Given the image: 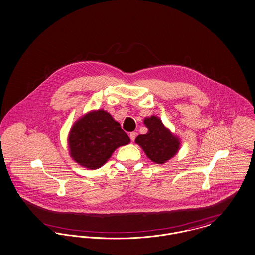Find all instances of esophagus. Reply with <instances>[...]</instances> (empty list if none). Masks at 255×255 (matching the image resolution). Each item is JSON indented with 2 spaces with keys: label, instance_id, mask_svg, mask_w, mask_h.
<instances>
[{
  "label": "esophagus",
  "instance_id": "obj_1",
  "mask_svg": "<svg viewBox=\"0 0 255 255\" xmlns=\"http://www.w3.org/2000/svg\"><path fill=\"white\" fill-rule=\"evenodd\" d=\"M136 135H137V133H136V132H134V131H133V132H130V133H129V137H130V140H131V141H134V140H135Z\"/></svg>",
  "mask_w": 255,
  "mask_h": 255
}]
</instances>
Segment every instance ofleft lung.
Masks as SVG:
<instances>
[{
    "mask_svg": "<svg viewBox=\"0 0 255 255\" xmlns=\"http://www.w3.org/2000/svg\"><path fill=\"white\" fill-rule=\"evenodd\" d=\"M149 131L140 134L135 139L147 156L155 163H165L172 158L180 148V141L164 127L161 120L152 116L144 120Z\"/></svg>",
    "mask_w": 255,
    "mask_h": 255,
    "instance_id": "8db88e82",
    "label": "left lung"
}]
</instances>
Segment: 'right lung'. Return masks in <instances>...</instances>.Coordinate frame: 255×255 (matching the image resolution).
I'll return each mask as SVG.
<instances>
[{"mask_svg": "<svg viewBox=\"0 0 255 255\" xmlns=\"http://www.w3.org/2000/svg\"><path fill=\"white\" fill-rule=\"evenodd\" d=\"M129 142L119 123L102 109L78 120L68 136L71 157L89 169L102 167L118 147Z\"/></svg>", "mask_w": 255, "mask_h": 255, "instance_id": "add662e5", "label": "right lung"}]
</instances>
